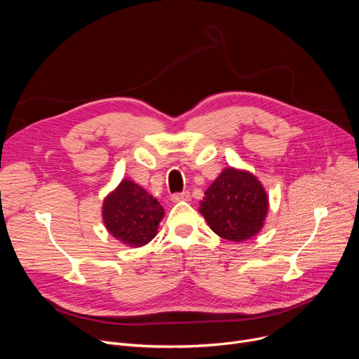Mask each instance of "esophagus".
<instances>
[{
    "instance_id": "34e87169",
    "label": "esophagus",
    "mask_w": 359,
    "mask_h": 359,
    "mask_svg": "<svg viewBox=\"0 0 359 359\" xmlns=\"http://www.w3.org/2000/svg\"><path fill=\"white\" fill-rule=\"evenodd\" d=\"M191 199V194L189 192H182V194H176L172 196L173 202H182V201H189Z\"/></svg>"
}]
</instances>
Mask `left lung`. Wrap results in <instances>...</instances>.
I'll return each instance as SVG.
<instances>
[{
  "mask_svg": "<svg viewBox=\"0 0 359 359\" xmlns=\"http://www.w3.org/2000/svg\"><path fill=\"white\" fill-rule=\"evenodd\" d=\"M198 211L217 236L241 243L265 227L269 196L249 170L230 165L205 191Z\"/></svg>",
  "mask_w": 359,
  "mask_h": 359,
  "instance_id": "1",
  "label": "left lung"
}]
</instances>
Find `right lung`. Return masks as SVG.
I'll use <instances>...</instances> for the list:
<instances>
[{"instance_id":"obj_1","label":"right lung","mask_w":359,"mask_h":359,"mask_svg":"<svg viewBox=\"0 0 359 359\" xmlns=\"http://www.w3.org/2000/svg\"><path fill=\"white\" fill-rule=\"evenodd\" d=\"M164 214L163 205L130 179H122L102 205L107 233L134 249L145 246L157 236Z\"/></svg>"}]
</instances>
